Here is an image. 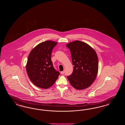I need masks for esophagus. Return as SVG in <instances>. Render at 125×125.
Instances as JSON below:
<instances>
[{
  "mask_svg": "<svg viewBox=\"0 0 125 125\" xmlns=\"http://www.w3.org/2000/svg\"><path fill=\"white\" fill-rule=\"evenodd\" d=\"M62 74H64V73H65V72L64 71H62L61 72V73H60Z\"/></svg>",
  "mask_w": 125,
  "mask_h": 125,
  "instance_id": "esophagus-1",
  "label": "esophagus"
}]
</instances>
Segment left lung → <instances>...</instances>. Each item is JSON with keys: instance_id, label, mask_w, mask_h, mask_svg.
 <instances>
[{"instance_id": "8db88e82", "label": "left lung", "mask_w": 125, "mask_h": 125, "mask_svg": "<svg viewBox=\"0 0 125 125\" xmlns=\"http://www.w3.org/2000/svg\"><path fill=\"white\" fill-rule=\"evenodd\" d=\"M71 52L73 70L67 77L72 86L78 90L85 89L93 83L98 69L95 50L84 42L75 41L66 44Z\"/></svg>"}]
</instances>
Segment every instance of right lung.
Wrapping results in <instances>:
<instances>
[{
    "mask_svg": "<svg viewBox=\"0 0 125 125\" xmlns=\"http://www.w3.org/2000/svg\"><path fill=\"white\" fill-rule=\"evenodd\" d=\"M57 43L52 41L42 42L34 48L29 55L26 65L27 74L31 82L39 88H50L60 75L51 60L52 51Z\"/></svg>",
    "mask_w": 125,
    "mask_h": 125,
    "instance_id": "obj_1",
    "label": "right lung"
}]
</instances>
